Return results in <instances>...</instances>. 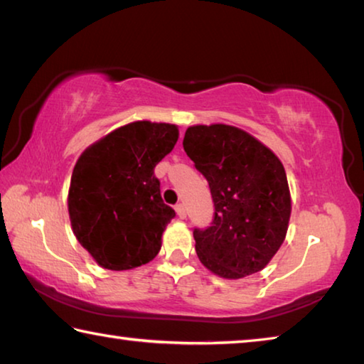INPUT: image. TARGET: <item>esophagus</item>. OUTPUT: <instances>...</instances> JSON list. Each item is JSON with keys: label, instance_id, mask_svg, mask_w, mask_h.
<instances>
[{"label": "esophagus", "instance_id": "obj_1", "mask_svg": "<svg viewBox=\"0 0 364 364\" xmlns=\"http://www.w3.org/2000/svg\"><path fill=\"white\" fill-rule=\"evenodd\" d=\"M175 210H176V213H178V217H180L181 220L186 218V208H184L183 204H176V205H175Z\"/></svg>", "mask_w": 364, "mask_h": 364}]
</instances>
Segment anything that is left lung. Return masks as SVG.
Wrapping results in <instances>:
<instances>
[{
	"instance_id": "obj_1",
	"label": "left lung",
	"mask_w": 364,
	"mask_h": 364,
	"mask_svg": "<svg viewBox=\"0 0 364 364\" xmlns=\"http://www.w3.org/2000/svg\"><path fill=\"white\" fill-rule=\"evenodd\" d=\"M183 147L210 188L212 225L194 230L199 260L239 279L262 271L284 242L291 218L286 170L274 152L241 128L189 127Z\"/></svg>"
}]
</instances>
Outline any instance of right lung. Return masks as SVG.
Returning a JSON list of instances; mask_svg holds the SVG:
<instances>
[{"label":"right lung","mask_w":364,"mask_h":364,"mask_svg":"<svg viewBox=\"0 0 364 364\" xmlns=\"http://www.w3.org/2000/svg\"><path fill=\"white\" fill-rule=\"evenodd\" d=\"M178 134L171 123L133 122L78 157L67 200L72 231L102 268L132 269L159 254L175 210L164 204L154 168Z\"/></svg>","instance_id":"obj_1"}]
</instances>
